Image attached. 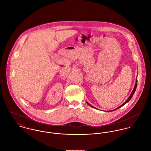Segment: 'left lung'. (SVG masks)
<instances>
[{
  "mask_svg": "<svg viewBox=\"0 0 151 151\" xmlns=\"http://www.w3.org/2000/svg\"><path fill=\"white\" fill-rule=\"evenodd\" d=\"M137 80L136 81V83H135V86H134V89H133V91H132V93H131V95L129 96V97H128V99L125 101V103H124L121 106H120V107H119L117 109H115L114 110H117V109H119V108H120L121 107H122V106H123L124 104H125L128 101H129V100H130V99L132 98V97L133 96V95H134V93H135V91H136V89H137ZM87 103H88V105H89L90 106H91V107H93V108H94L93 106H92L89 103H88V102H86Z\"/></svg>",
  "mask_w": 151,
  "mask_h": 151,
  "instance_id": "left-lung-1",
  "label": "left lung"
}]
</instances>
